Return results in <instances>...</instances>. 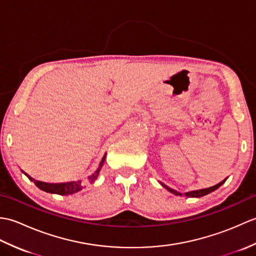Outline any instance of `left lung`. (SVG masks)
Instances as JSON below:
<instances>
[{
  "label": "left lung",
  "mask_w": 256,
  "mask_h": 256,
  "mask_svg": "<svg viewBox=\"0 0 256 256\" xmlns=\"http://www.w3.org/2000/svg\"><path fill=\"white\" fill-rule=\"evenodd\" d=\"M226 180V178L224 179V180H222L221 182H219L218 184H216V186H212V187H210V188L200 189V190H194V192H186V196H187V197H192V198H194V197H202V196L208 194H210V192H214V190L218 189V188L221 186V184H224ZM162 187H165V188L168 190V192H172V194H176V196H182V194H180V192H176V190H174V189H172V188H170V187H167L166 184H162Z\"/></svg>",
  "instance_id": "left-lung-1"
}]
</instances>
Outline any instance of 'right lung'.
Masks as SVG:
<instances>
[{
	"label": "right lung",
	"instance_id": "obj_1",
	"mask_svg": "<svg viewBox=\"0 0 256 256\" xmlns=\"http://www.w3.org/2000/svg\"><path fill=\"white\" fill-rule=\"evenodd\" d=\"M106 155V154H104V156H103V158H102V160L100 162L99 167H98V170L94 174H92L91 176L88 177L90 182H94L96 179L98 178V175H99L101 167L103 166V162H104ZM28 178L30 179V180L34 182V184H36L38 188L42 189V190H44V192H50V194H74V192H79V190H81V189L84 188L82 182H81V180H79V182H62V184H47V182L35 180V179H32L30 176H28Z\"/></svg>",
	"mask_w": 256,
	"mask_h": 256
}]
</instances>
